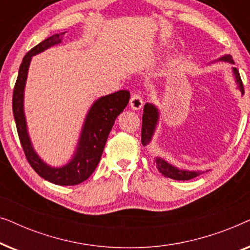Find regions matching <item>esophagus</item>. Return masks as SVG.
<instances>
[{
	"mask_svg": "<svg viewBox=\"0 0 250 250\" xmlns=\"http://www.w3.org/2000/svg\"><path fill=\"white\" fill-rule=\"evenodd\" d=\"M143 105V100L141 95L139 93H132L131 100H129V107H131L133 110H140Z\"/></svg>",
	"mask_w": 250,
	"mask_h": 250,
	"instance_id": "1",
	"label": "esophagus"
}]
</instances>
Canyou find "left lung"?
<instances>
[{
	"instance_id": "obj_1",
	"label": "left lung",
	"mask_w": 250,
	"mask_h": 250,
	"mask_svg": "<svg viewBox=\"0 0 250 250\" xmlns=\"http://www.w3.org/2000/svg\"><path fill=\"white\" fill-rule=\"evenodd\" d=\"M215 61H225V62H230L234 64V61L232 59V56L230 54H225V56L218 58ZM232 74H233L235 84H237V88L241 92V94H245L244 84H242L240 74H239L238 69L235 67H232ZM159 121V110L153 104H146L145 109H143V116H142V133H141V142L143 146L149 145L151 142L155 134L156 127L158 125ZM155 165L160 173L165 177H169V179L177 180V181H187L197 177L204 172L201 170H187V169H180L177 167L173 166L172 164L167 163L165 159L162 157H156L155 158Z\"/></svg>"
}]
</instances>
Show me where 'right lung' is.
<instances>
[{
	"instance_id": "add662e5",
	"label": "right lung",
	"mask_w": 250,
	"mask_h": 250,
	"mask_svg": "<svg viewBox=\"0 0 250 250\" xmlns=\"http://www.w3.org/2000/svg\"><path fill=\"white\" fill-rule=\"evenodd\" d=\"M62 35H64V33L54 34L47 37L43 42L34 46L23 57L19 68L18 78L13 88L12 110L20 143L33 169L41 177L51 183L58 186H76L87 180L97 168L116 118L128 104L129 92L127 90H121L95 100L85 117L76 150L71 159L60 167L47 165L37 155L30 141L25 109H23V98H25L27 75H28L32 58L49 47L61 43Z\"/></svg>"
}]
</instances>
